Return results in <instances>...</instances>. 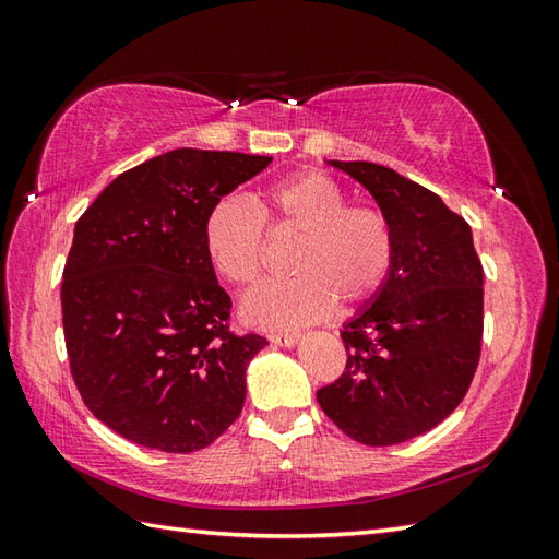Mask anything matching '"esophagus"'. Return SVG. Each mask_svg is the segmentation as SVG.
Instances as JSON below:
<instances>
[{"label": "esophagus", "mask_w": 559, "mask_h": 559, "mask_svg": "<svg viewBox=\"0 0 559 559\" xmlns=\"http://www.w3.org/2000/svg\"><path fill=\"white\" fill-rule=\"evenodd\" d=\"M298 341V334H269L271 346H281V348H290Z\"/></svg>", "instance_id": "esophagus-1"}]
</instances>
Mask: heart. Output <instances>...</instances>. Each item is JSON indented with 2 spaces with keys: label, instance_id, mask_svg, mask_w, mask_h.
Here are the masks:
<instances>
[{
  "label": "heart",
  "instance_id": "obj_1",
  "mask_svg": "<svg viewBox=\"0 0 559 559\" xmlns=\"http://www.w3.org/2000/svg\"><path fill=\"white\" fill-rule=\"evenodd\" d=\"M269 235L300 237L293 281L269 286L242 307L249 324L298 329L324 319L334 302L355 307L384 288L396 264V230L377 206L350 204L322 173H298L259 189L252 204L225 197L209 211L204 245L213 269L240 290L266 273Z\"/></svg>",
  "mask_w": 559,
  "mask_h": 559
}]
</instances>
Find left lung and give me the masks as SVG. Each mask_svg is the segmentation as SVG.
I'll use <instances>...</instances> for the list:
<instances>
[{
  "instance_id": "left-lung-1",
  "label": "left lung",
  "mask_w": 559,
  "mask_h": 559,
  "mask_svg": "<svg viewBox=\"0 0 559 559\" xmlns=\"http://www.w3.org/2000/svg\"><path fill=\"white\" fill-rule=\"evenodd\" d=\"M370 189L396 230V264L343 326L346 370L317 391L355 442L391 447L442 423L466 396L483 343V264L471 225L384 165L331 160Z\"/></svg>"
}]
</instances>
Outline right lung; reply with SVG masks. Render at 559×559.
<instances>
[{
    "mask_svg": "<svg viewBox=\"0 0 559 559\" xmlns=\"http://www.w3.org/2000/svg\"><path fill=\"white\" fill-rule=\"evenodd\" d=\"M269 156L175 148L122 173L76 221L62 273L71 377L88 411L168 454L209 447L245 406V370L269 346L230 331L204 223Z\"/></svg>",
    "mask_w": 559,
    "mask_h": 559,
    "instance_id": "right-lung-1",
    "label": "right lung"
}]
</instances>
